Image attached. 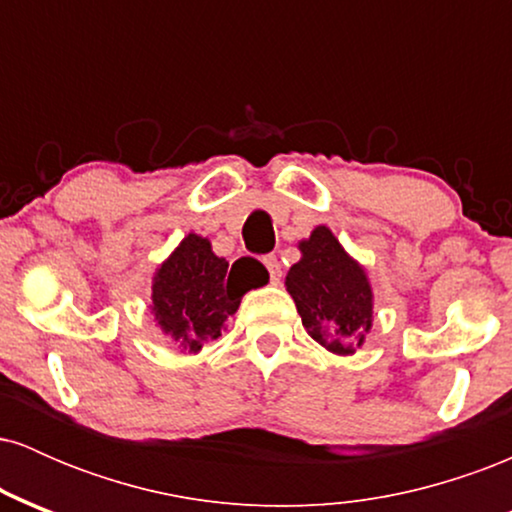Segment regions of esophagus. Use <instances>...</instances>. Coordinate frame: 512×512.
Listing matches in <instances>:
<instances>
[{"label": "esophagus", "instance_id": "1", "mask_svg": "<svg viewBox=\"0 0 512 512\" xmlns=\"http://www.w3.org/2000/svg\"><path fill=\"white\" fill-rule=\"evenodd\" d=\"M262 262H264V267H267L272 284H276V281L281 279V262H279V257H276V255H264Z\"/></svg>", "mask_w": 512, "mask_h": 512}]
</instances>
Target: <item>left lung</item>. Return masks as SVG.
Listing matches in <instances>:
<instances>
[{
  "label": "left lung",
  "mask_w": 512,
  "mask_h": 512,
  "mask_svg": "<svg viewBox=\"0 0 512 512\" xmlns=\"http://www.w3.org/2000/svg\"><path fill=\"white\" fill-rule=\"evenodd\" d=\"M301 260L286 274L303 327L332 354L349 356L373 327V289L366 269L346 255L327 226L298 243Z\"/></svg>",
  "instance_id": "obj_1"
}]
</instances>
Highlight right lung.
Listing matches in <instances>:
<instances>
[{
  "label": "right lung",
  "instance_id": "right-lung-1",
  "mask_svg": "<svg viewBox=\"0 0 512 512\" xmlns=\"http://www.w3.org/2000/svg\"><path fill=\"white\" fill-rule=\"evenodd\" d=\"M260 281L257 269L233 272L223 257L214 255L207 238L190 233L156 269L151 313L178 349L197 354L221 337L228 315L236 313L240 298Z\"/></svg>",
  "mask_w": 512,
  "mask_h": 512
}]
</instances>
